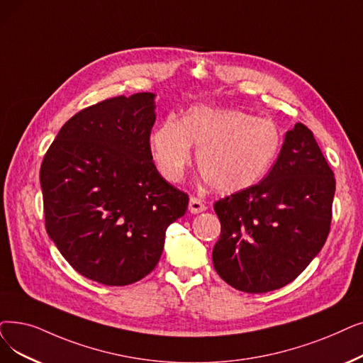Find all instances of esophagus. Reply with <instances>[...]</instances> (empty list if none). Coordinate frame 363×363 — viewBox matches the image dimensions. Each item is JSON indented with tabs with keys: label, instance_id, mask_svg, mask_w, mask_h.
<instances>
[{
	"label": "esophagus",
	"instance_id": "34e87169",
	"mask_svg": "<svg viewBox=\"0 0 363 363\" xmlns=\"http://www.w3.org/2000/svg\"><path fill=\"white\" fill-rule=\"evenodd\" d=\"M188 209H190L191 213H200L203 211H206V204H204L200 199L191 197L190 204H188Z\"/></svg>",
	"mask_w": 363,
	"mask_h": 363
}]
</instances>
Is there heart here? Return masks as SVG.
<instances>
[{"instance_id":"b5f03b06","label":"heart","mask_w":363,"mask_h":363,"mask_svg":"<svg viewBox=\"0 0 363 363\" xmlns=\"http://www.w3.org/2000/svg\"><path fill=\"white\" fill-rule=\"evenodd\" d=\"M197 147V167L219 193H239L272 169L281 136L274 121L234 108L194 106L179 120L166 117L150 138L157 170L179 182Z\"/></svg>"}]
</instances>
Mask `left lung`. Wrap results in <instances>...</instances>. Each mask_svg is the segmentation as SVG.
<instances>
[{"instance_id":"left-lung-1","label":"left lung","mask_w":363,"mask_h":363,"mask_svg":"<svg viewBox=\"0 0 363 363\" xmlns=\"http://www.w3.org/2000/svg\"><path fill=\"white\" fill-rule=\"evenodd\" d=\"M334 172L313 132L296 123L259 184L215 201L216 273L230 286L264 294L288 285L323 247L333 219Z\"/></svg>"}]
</instances>
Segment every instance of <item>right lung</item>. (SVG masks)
Instances as JSON below:
<instances>
[{"instance_id":"add662e5","label":"right lung","mask_w":363,"mask_h":363,"mask_svg":"<svg viewBox=\"0 0 363 363\" xmlns=\"http://www.w3.org/2000/svg\"><path fill=\"white\" fill-rule=\"evenodd\" d=\"M154 93L105 99L71 117L47 150L40 181L45 230L82 276L106 286L144 279L188 194L157 170Z\"/></svg>"}]
</instances>
